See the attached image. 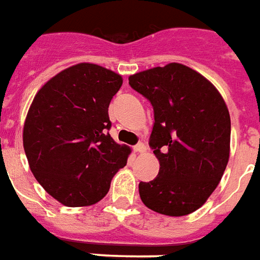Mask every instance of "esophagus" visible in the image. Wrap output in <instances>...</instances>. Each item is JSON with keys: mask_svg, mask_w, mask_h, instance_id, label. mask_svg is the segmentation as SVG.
<instances>
[{"mask_svg": "<svg viewBox=\"0 0 260 260\" xmlns=\"http://www.w3.org/2000/svg\"><path fill=\"white\" fill-rule=\"evenodd\" d=\"M134 151L138 152V154H144V152H146V146H144L143 143L136 144L134 147Z\"/></svg>", "mask_w": 260, "mask_h": 260, "instance_id": "34e87169", "label": "esophagus"}]
</instances>
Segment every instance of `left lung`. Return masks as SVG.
<instances>
[{"mask_svg": "<svg viewBox=\"0 0 260 260\" xmlns=\"http://www.w3.org/2000/svg\"><path fill=\"white\" fill-rule=\"evenodd\" d=\"M154 109L150 146L159 161L154 180L139 184L144 205L183 217L201 209L221 181L231 152V116L203 75L170 62L129 76Z\"/></svg>", "mask_w": 260, "mask_h": 260, "instance_id": "1", "label": "left lung"}]
</instances>
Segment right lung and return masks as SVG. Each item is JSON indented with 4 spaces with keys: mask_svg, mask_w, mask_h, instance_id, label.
Returning <instances> with one entry per match:
<instances>
[{
    "mask_svg": "<svg viewBox=\"0 0 260 260\" xmlns=\"http://www.w3.org/2000/svg\"><path fill=\"white\" fill-rule=\"evenodd\" d=\"M121 75L90 62L61 71L41 87L28 109L23 146L43 189L68 207L98 203L131 154L108 131L109 104Z\"/></svg>",
    "mask_w": 260,
    "mask_h": 260,
    "instance_id": "add662e5",
    "label": "right lung"
}]
</instances>
